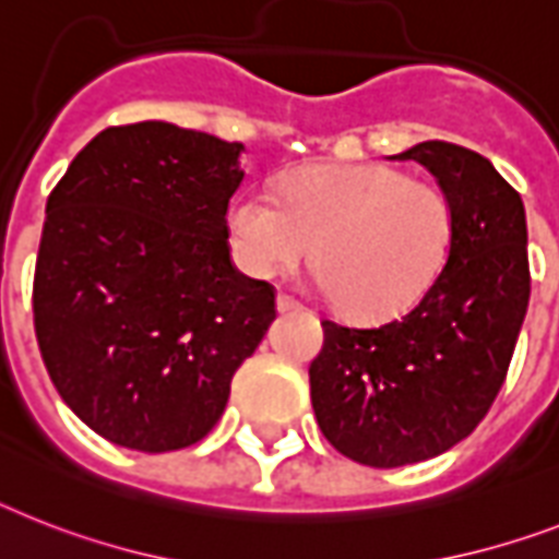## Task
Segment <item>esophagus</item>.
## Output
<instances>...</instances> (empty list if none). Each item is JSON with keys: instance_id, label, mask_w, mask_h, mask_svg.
Here are the masks:
<instances>
[{"instance_id": "esophagus-1", "label": "esophagus", "mask_w": 559, "mask_h": 559, "mask_svg": "<svg viewBox=\"0 0 559 559\" xmlns=\"http://www.w3.org/2000/svg\"><path fill=\"white\" fill-rule=\"evenodd\" d=\"M295 310H304V307L298 301H295L293 295L281 293L278 295V312H295Z\"/></svg>"}]
</instances>
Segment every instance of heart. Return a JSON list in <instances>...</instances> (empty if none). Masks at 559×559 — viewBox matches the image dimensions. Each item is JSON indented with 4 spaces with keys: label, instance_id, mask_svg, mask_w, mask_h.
Returning a JSON list of instances; mask_svg holds the SVG:
<instances>
[{
    "label": "heart",
    "instance_id": "obj_1",
    "mask_svg": "<svg viewBox=\"0 0 559 559\" xmlns=\"http://www.w3.org/2000/svg\"><path fill=\"white\" fill-rule=\"evenodd\" d=\"M233 249L255 278L310 261L319 284L358 319L411 310L442 272L453 203L442 186L384 163L321 166L295 175L284 201L249 189L229 215Z\"/></svg>",
    "mask_w": 559,
    "mask_h": 559
}]
</instances>
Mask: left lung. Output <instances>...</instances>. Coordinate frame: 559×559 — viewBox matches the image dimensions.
I'll use <instances>...</instances> for the list:
<instances>
[{
  "label": "left lung",
  "instance_id": "obj_1",
  "mask_svg": "<svg viewBox=\"0 0 559 559\" xmlns=\"http://www.w3.org/2000/svg\"><path fill=\"white\" fill-rule=\"evenodd\" d=\"M421 163L453 203V240L428 293L399 319H324L310 365L321 433L347 460L399 468L474 433L514 356L531 295L520 192L483 154L428 140L396 154Z\"/></svg>",
  "mask_w": 559,
  "mask_h": 559
}]
</instances>
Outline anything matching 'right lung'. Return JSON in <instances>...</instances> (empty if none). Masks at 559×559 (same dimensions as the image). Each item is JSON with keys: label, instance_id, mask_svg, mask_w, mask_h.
Instances as JSON below:
<instances>
[{"label": "right lung", "instance_id": "1", "mask_svg": "<svg viewBox=\"0 0 559 559\" xmlns=\"http://www.w3.org/2000/svg\"><path fill=\"white\" fill-rule=\"evenodd\" d=\"M240 152L171 122L111 126L48 194L36 342L62 402L108 442H201L278 312L229 252Z\"/></svg>", "mask_w": 559, "mask_h": 559}]
</instances>
